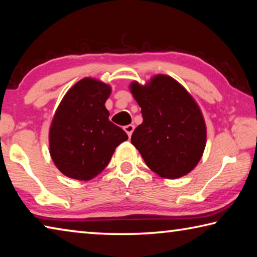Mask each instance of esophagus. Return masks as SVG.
<instances>
[{"mask_svg":"<svg viewBox=\"0 0 257 257\" xmlns=\"http://www.w3.org/2000/svg\"><path fill=\"white\" fill-rule=\"evenodd\" d=\"M123 129H124V132L127 133L128 136L130 137V136H132V134H133V132H134L135 127H134V124H128V125H125V127H124Z\"/></svg>","mask_w":257,"mask_h":257,"instance_id":"1","label":"esophagus"}]
</instances>
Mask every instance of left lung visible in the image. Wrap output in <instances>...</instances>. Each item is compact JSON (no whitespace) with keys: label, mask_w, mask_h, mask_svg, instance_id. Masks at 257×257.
I'll list each match as a JSON object with an SVG mask.
<instances>
[{"label":"left lung","mask_w":257,"mask_h":257,"mask_svg":"<svg viewBox=\"0 0 257 257\" xmlns=\"http://www.w3.org/2000/svg\"><path fill=\"white\" fill-rule=\"evenodd\" d=\"M129 88L143 115L132 144L160 177L186 176L202 159L206 145V125L198 104L167 75H156L146 85L133 81Z\"/></svg>","instance_id":"8db88e82"}]
</instances>
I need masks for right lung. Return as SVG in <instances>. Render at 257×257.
<instances>
[{
	"mask_svg": "<svg viewBox=\"0 0 257 257\" xmlns=\"http://www.w3.org/2000/svg\"><path fill=\"white\" fill-rule=\"evenodd\" d=\"M111 86L86 77L59 104L52 120L50 154L56 168L72 179L88 181L101 173L121 143L122 129L108 120L105 102Z\"/></svg>",
	"mask_w": 257,
	"mask_h": 257,
	"instance_id": "add662e5",
	"label": "right lung"
}]
</instances>
